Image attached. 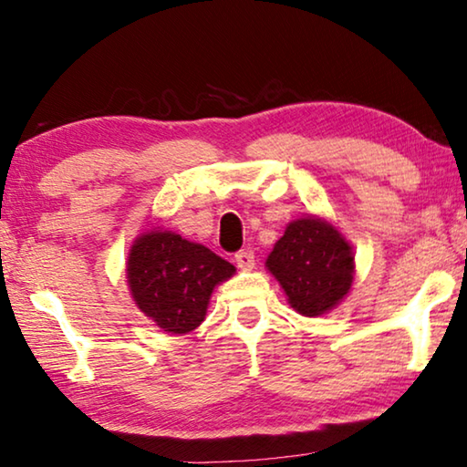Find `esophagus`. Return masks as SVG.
<instances>
[{
  "instance_id": "34e87169",
  "label": "esophagus",
  "mask_w": 467,
  "mask_h": 467,
  "mask_svg": "<svg viewBox=\"0 0 467 467\" xmlns=\"http://www.w3.org/2000/svg\"><path fill=\"white\" fill-rule=\"evenodd\" d=\"M234 262H236V265H239L241 270H254V265H255L254 251H249V249L239 251V254L234 255Z\"/></svg>"
}]
</instances>
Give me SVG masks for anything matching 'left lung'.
I'll return each mask as SVG.
<instances>
[{
    "instance_id": "obj_1",
    "label": "left lung",
    "mask_w": 467,
    "mask_h": 467,
    "mask_svg": "<svg viewBox=\"0 0 467 467\" xmlns=\"http://www.w3.org/2000/svg\"><path fill=\"white\" fill-rule=\"evenodd\" d=\"M265 268L278 280L288 306L307 317L328 314L351 291L355 254L328 220L303 216L288 222Z\"/></svg>"
}]
</instances>
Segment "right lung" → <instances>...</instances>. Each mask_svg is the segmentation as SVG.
Wrapping results in <instances>:
<instances>
[{"label": "right lung", "instance_id": "obj_1", "mask_svg": "<svg viewBox=\"0 0 467 467\" xmlns=\"http://www.w3.org/2000/svg\"><path fill=\"white\" fill-rule=\"evenodd\" d=\"M236 268L172 231L140 233L129 249L127 283L135 306L170 335H187L205 320L212 293Z\"/></svg>", "mask_w": 467, "mask_h": 467}]
</instances>
